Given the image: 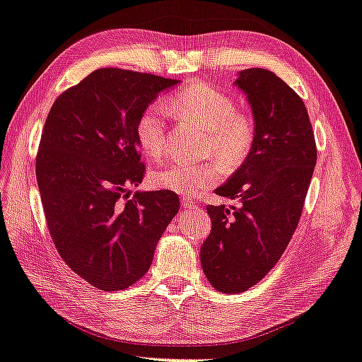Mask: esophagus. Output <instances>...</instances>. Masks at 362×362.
<instances>
[{"mask_svg":"<svg viewBox=\"0 0 362 362\" xmlns=\"http://www.w3.org/2000/svg\"><path fill=\"white\" fill-rule=\"evenodd\" d=\"M181 204H182V207H185V209H194V207H196L197 202H196V199L182 196L181 197Z\"/></svg>","mask_w":362,"mask_h":362,"instance_id":"1","label":"esophagus"}]
</instances>
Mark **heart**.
I'll return each mask as SVG.
<instances>
[{"mask_svg": "<svg viewBox=\"0 0 362 362\" xmlns=\"http://www.w3.org/2000/svg\"><path fill=\"white\" fill-rule=\"evenodd\" d=\"M166 107L182 123L205 131L204 152L215 155L228 170H236L251 155L257 127L251 115L239 111L236 102L220 88L197 82L177 90ZM139 147L148 158H162L168 146V111L162 102L147 105L136 124ZM215 160L202 163L175 162L155 170V187L192 197L220 181L221 166Z\"/></svg>", "mask_w": 362, "mask_h": 362, "instance_id": "b5f03b06", "label": "heart"}]
</instances>
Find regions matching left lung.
<instances>
[{"mask_svg": "<svg viewBox=\"0 0 362 362\" xmlns=\"http://www.w3.org/2000/svg\"><path fill=\"white\" fill-rule=\"evenodd\" d=\"M236 86L251 103L257 137L249 158L215 194L238 207L207 205L212 231L200 264L215 290L243 293L285 252L301 218L317 162L314 131L303 98L272 71L239 72Z\"/></svg>", "mask_w": 362, "mask_h": 362, "instance_id": "obj_1", "label": "left lung"}]
</instances>
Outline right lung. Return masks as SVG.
Instances as JSON below:
<instances>
[{"instance_id": "add662e5", "label": "right lung", "mask_w": 362, "mask_h": 362, "mask_svg": "<svg viewBox=\"0 0 362 362\" xmlns=\"http://www.w3.org/2000/svg\"><path fill=\"white\" fill-rule=\"evenodd\" d=\"M175 79L102 68L54 100L35 173L47 226L61 259L98 290L121 291L147 274L180 210L171 191L134 192L146 175L136 124Z\"/></svg>"}]
</instances>
